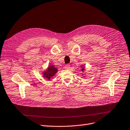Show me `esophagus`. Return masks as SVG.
Wrapping results in <instances>:
<instances>
[{"instance_id":"1","label":"esophagus","mask_w":130,"mask_h":130,"mask_svg":"<svg viewBox=\"0 0 130 130\" xmlns=\"http://www.w3.org/2000/svg\"><path fill=\"white\" fill-rule=\"evenodd\" d=\"M70 66L69 64H67L65 66V69L66 70H69L70 69Z\"/></svg>"}]
</instances>
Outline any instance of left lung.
Here are the masks:
<instances>
[{"instance_id": "1", "label": "left lung", "mask_w": 130, "mask_h": 130, "mask_svg": "<svg viewBox=\"0 0 130 130\" xmlns=\"http://www.w3.org/2000/svg\"><path fill=\"white\" fill-rule=\"evenodd\" d=\"M84 68H82V71H84Z\"/></svg>"}]
</instances>
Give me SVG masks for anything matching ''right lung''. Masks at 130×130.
Returning <instances> with one entry per match:
<instances>
[{
    "instance_id": "1",
    "label": "right lung",
    "mask_w": 130,
    "mask_h": 130,
    "mask_svg": "<svg viewBox=\"0 0 130 130\" xmlns=\"http://www.w3.org/2000/svg\"><path fill=\"white\" fill-rule=\"evenodd\" d=\"M57 71L58 70L53 66H50L47 70L43 72V77L45 78L50 79L51 77L55 75Z\"/></svg>"
}]
</instances>
